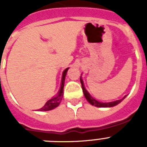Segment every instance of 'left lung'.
<instances>
[{
    "mask_svg": "<svg viewBox=\"0 0 147 147\" xmlns=\"http://www.w3.org/2000/svg\"><path fill=\"white\" fill-rule=\"evenodd\" d=\"M80 82H81L82 84V88L83 93H84V96H85V98L87 99L88 102L93 106H95V107H112L115 106V105H119L120 102H122V100H124V98H126V96H124L121 99L116 100V101H114V102H101L98 100L95 99L94 98L90 96V94L89 93V92L85 89V85H84V82H83V80L82 79V76H80Z\"/></svg>",
    "mask_w": 147,
    "mask_h": 147,
    "instance_id": "obj_1",
    "label": "left lung"
}]
</instances>
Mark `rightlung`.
Returning a JSON list of instances; mask_svg holds the SVG:
<instances>
[{"mask_svg": "<svg viewBox=\"0 0 147 147\" xmlns=\"http://www.w3.org/2000/svg\"><path fill=\"white\" fill-rule=\"evenodd\" d=\"M68 69H69V67L66 68V69L63 71V73H62L61 87L59 92H58V93L57 94V96L53 97L52 98L49 99V101L45 103V105H44L42 108L39 109L40 111H49V110H53V109L56 108V107L59 106L61 101H62V97H63V88H64L65 80V76L66 74H67V71Z\"/></svg>", "mask_w": 147, "mask_h": 147, "instance_id": "obj_1", "label": "right lung"}]
</instances>
